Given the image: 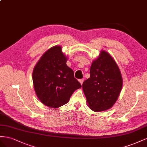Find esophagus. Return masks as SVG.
<instances>
[{
    "mask_svg": "<svg viewBox=\"0 0 147 147\" xmlns=\"http://www.w3.org/2000/svg\"><path fill=\"white\" fill-rule=\"evenodd\" d=\"M79 82L81 83V84L82 85V83H83V82H84V79H79Z\"/></svg>",
    "mask_w": 147,
    "mask_h": 147,
    "instance_id": "1",
    "label": "esophagus"
}]
</instances>
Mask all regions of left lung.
<instances>
[{"mask_svg": "<svg viewBox=\"0 0 147 147\" xmlns=\"http://www.w3.org/2000/svg\"><path fill=\"white\" fill-rule=\"evenodd\" d=\"M90 75L82 84L89 108L96 112L111 108L123 86V78L116 63L108 52L102 50L98 57L92 62Z\"/></svg>", "mask_w": 147, "mask_h": 147, "instance_id": "left-lung-1", "label": "left lung"}]
</instances>
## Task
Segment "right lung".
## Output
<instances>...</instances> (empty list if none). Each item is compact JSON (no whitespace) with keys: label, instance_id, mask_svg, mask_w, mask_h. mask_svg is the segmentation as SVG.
Here are the masks:
<instances>
[{"label":"right lung","instance_id":"1","mask_svg":"<svg viewBox=\"0 0 147 147\" xmlns=\"http://www.w3.org/2000/svg\"><path fill=\"white\" fill-rule=\"evenodd\" d=\"M66 61L61 47L56 45L43 54L33 70L36 94L42 103L50 108L64 105L73 92L82 87Z\"/></svg>","mask_w":147,"mask_h":147}]
</instances>
